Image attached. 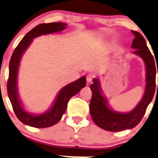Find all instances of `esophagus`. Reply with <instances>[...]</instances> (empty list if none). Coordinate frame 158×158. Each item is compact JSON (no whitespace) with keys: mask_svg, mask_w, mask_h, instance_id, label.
I'll use <instances>...</instances> for the list:
<instances>
[{"mask_svg":"<svg viewBox=\"0 0 158 158\" xmlns=\"http://www.w3.org/2000/svg\"><path fill=\"white\" fill-rule=\"evenodd\" d=\"M93 78H94V77H93L92 74H88L86 77V80L87 81H88V83H91V81H92Z\"/></svg>","mask_w":158,"mask_h":158,"instance_id":"34e87169","label":"esophagus"}]
</instances>
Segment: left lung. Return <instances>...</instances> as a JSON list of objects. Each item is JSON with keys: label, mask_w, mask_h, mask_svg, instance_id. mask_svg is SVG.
Masks as SVG:
<instances>
[{"label": "left lung", "mask_w": 158, "mask_h": 158, "mask_svg": "<svg viewBox=\"0 0 158 158\" xmlns=\"http://www.w3.org/2000/svg\"><path fill=\"white\" fill-rule=\"evenodd\" d=\"M132 32L135 36L132 43V48L135 49L133 52L142 58L146 67L145 92L137 106L127 113L115 112L109 109L108 106L107 99L102 94L98 79L94 78L93 84L90 86L92 91V97L90 102V113L91 118L96 125L108 131L118 132L127 129L130 130L137 126L143 117L148 105L152 101L157 87L155 60L146 44L143 35L138 31L133 30Z\"/></svg>", "instance_id": "left-lung-1"}]
</instances>
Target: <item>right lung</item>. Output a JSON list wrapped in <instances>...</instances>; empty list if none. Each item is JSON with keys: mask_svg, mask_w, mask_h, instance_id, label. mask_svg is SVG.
Instances as JSON below:
<instances>
[{"mask_svg": "<svg viewBox=\"0 0 158 158\" xmlns=\"http://www.w3.org/2000/svg\"><path fill=\"white\" fill-rule=\"evenodd\" d=\"M66 25L67 24L63 22H52L37 25L24 36L11 56L9 63V77L7 84V94L16 116L25 125L35 128H46L55 125L65 113L69 99L77 94L86 85L85 76L66 85L60 91L52 108L40 115H33L26 112L19 99L17 85L18 71L24 52L29 46L34 38L42 35L61 31L65 29Z\"/></svg>", "mask_w": 158, "mask_h": 158, "instance_id": "add662e5", "label": "right lung"}]
</instances>
